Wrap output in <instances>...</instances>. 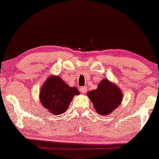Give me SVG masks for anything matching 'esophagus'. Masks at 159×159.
Wrapping results in <instances>:
<instances>
[{"label":"esophagus","instance_id":"1","mask_svg":"<svg viewBox=\"0 0 159 159\" xmlns=\"http://www.w3.org/2000/svg\"><path fill=\"white\" fill-rule=\"evenodd\" d=\"M80 91H81V93L84 94V93H86V91H87V87H81L80 88Z\"/></svg>","mask_w":159,"mask_h":159}]
</instances>
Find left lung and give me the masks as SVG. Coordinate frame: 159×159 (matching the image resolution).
<instances>
[{"label":"left lung","instance_id":"left-lung-1","mask_svg":"<svg viewBox=\"0 0 159 159\" xmlns=\"http://www.w3.org/2000/svg\"><path fill=\"white\" fill-rule=\"evenodd\" d=\"M88 96L99 115H108L117 108L122 100L121 90L108 80L99 83L98 89L89 91Z\"/></svg>","mask_w":159,"mask_h":159}]
</instances>
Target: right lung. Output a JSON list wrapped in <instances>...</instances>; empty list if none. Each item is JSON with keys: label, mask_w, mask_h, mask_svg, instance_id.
<instances>
[{"label": "right lung", "mask_w": 159, "mask_h": 159, "mask_svg": "<svg viewBox=\"0 0 159 159\" xmlns=\"http://www.w3.org/2000/svg\"><path fill=\"white\" fill-rule=\"evenodd\" d=\"M79 94L75 87L70 88L58 76H51L43 84L40 100L45 108L53 115L66 111L74 96Z\"/></svg>", "instance_id": "add662e5"}]
</instances>
